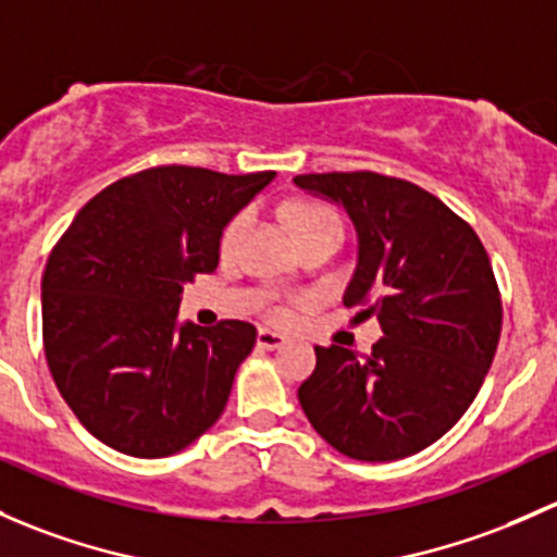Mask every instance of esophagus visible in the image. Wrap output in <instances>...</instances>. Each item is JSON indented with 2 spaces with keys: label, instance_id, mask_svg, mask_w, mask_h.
<instances>
[{
  "label": "esophagus",
  "instance_id": "1",
  "mask_svg": "<svg viewBox=\"0 0 557 557\" xmlns=\"http://www.w3.org/2000/svg\"><path fill=\"white\" fill-rule=\"evenodd\" d=\"M256 342H259V347H261V349H280V347H283L285 342H288V338H285L283 333L269 331V327H261L259 336H256Z\"/></svg>",
  "mask_w": 557,
  "mask_h": 557
}]
</instances>
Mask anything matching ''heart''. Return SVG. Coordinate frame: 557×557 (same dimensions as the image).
I'll return each mask as SVG.
<instances>
[{
	"mask_svg": "<svg viewBox=\"0 0 557 557\" xmlns=\"http://www.w3.org/2000/svg\"><path fill=\"white\" fill-rule=\"evenodd\" d=\"M250 224H253V210L243 208L239 213H234L230 224L221 232V250H224V253H232L239 245V239L245 237V232L250 230ZM290 224H294L296 234L301 237V234L320 230V226L338 224V215L320 202H298L294 205V210H290ZM280 318H283V312H280Z\"/></svg>",
	"mask_w": 557,
	"mask_h": 557,
	"instance_id": "obj_1",
	"label": "heart"
}]
</instances>
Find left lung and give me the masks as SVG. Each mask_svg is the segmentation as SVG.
Returning <instances> with one entry per match:
<instances>
[{
	"mask_svg": "<svg viewBox=\"0 0 557 557\" xmlns=\"http://www.w3.org/2000/svg\"><path fill=\"white\" fill-rule=\"evenodd\" d=\"M296 184L349 213L357 269L344 304L366 307L362 318L384 331L366 357L314 347L298 403L349 459L419 454L465 417L496 355L502 296L488 253L465 219L411 181L355 171Z\"/></svg>",
	"mask_w": 557,
	"mask_h": 557,
	"instance_id": "obj_1",
	"label": "left lung"
}]
</instances>
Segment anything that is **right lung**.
Returning a JSON list of instances; mask_svg holds the SVG:
<instances>
[{
    "instance_id": "obj_1",
    "label": "right lung",
    "mask_w": 557,
    "mask_h": 557,
    "mask_svg": "<svg viewBox=\"0 0 557 557\" xmlns=\"http://www.w3.org/2000/svg\"><path fill=\"white\" fill-rule=\"evenodd\" d=\"M274 178L160 165L79 210L42 274V342L58 392L92 437L140 459L215 424L256 327L178 325L184 283L219 267L221 232Z\"/></svg>"
}]
</instances>
